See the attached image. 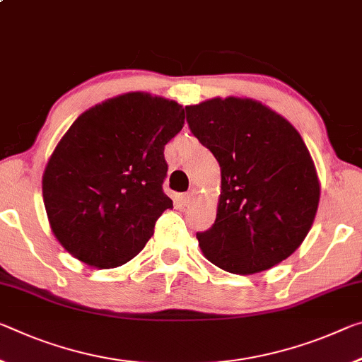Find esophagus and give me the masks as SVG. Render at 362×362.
<instances>
[{
	"instance_id": "1",
	"label": "esophagus",
	"mask_w": 362,
	"mask_h": 362,
	"mask_svg": "<svg viewBox=\"0 0 362 362\" xmlns=\"http://www.w3.org/2000/svg\"><path fill=\"white\" fill-rule=\"evenodd\" d=\"M193 199V192H188V193H185V194H182L180 197V202L183 203V204H188Z\"/></svg>"
}]
</instances>
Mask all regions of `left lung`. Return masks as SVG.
Returning a JSON list of instances; mask_svg holds the SVG:
<instances>
[{"instance_id":"obj_1","label":"left lung","mask_w":362,"mask_h":362,"mask_svg":"<svg viewBox=\"0 0 362 362\" xmlns=\"http://www.w3.org/2000/svg\"><path fill=\"white\" fill-rule=\"evenodd\" d=\"M185 109L192 134L221 165L216 221L197 233L204 257L242 275L277 266L300 248L319 206V177L301 135L251 98Z\"/></svg>"}]
</instances>
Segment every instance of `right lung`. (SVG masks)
I'll list each match as a JSON object with an SVG mask.
<instances>
[{
    "mask_svg": "<svg viewBox=\"0 0 362 362\" xmlns=\"http://www.w3.org/2000/svg\"><path fill=\"white\" fill-rule=\"evenodd\" d=\"M185 111L143 91L90 107L57 143L43 172V203L64 250L88 266H122L145 248L172 199L164 146Z\"/></svg>",
    "mask_w": 362,
    "mask_h": 362,
    "instance_id": "right-lung-1",
    "label": "right lung"
}]
</instances>
